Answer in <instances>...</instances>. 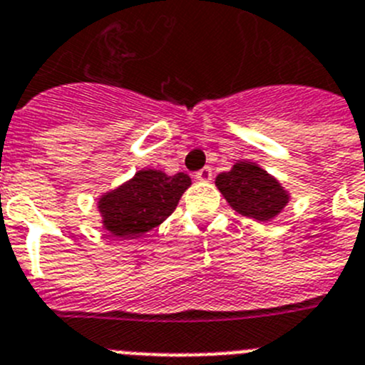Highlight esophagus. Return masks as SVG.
<instances>
[{"instance_id":"34e87169","label":"esophagus","mask_w":365,"mask_h":365,"mask_svg":"<svg viewBox=\"0 0 365 365\" xmlns=\"http://www.w3.org/2000/svg\"><path fill=\"white\" fill-rule=\"evenodd\" d=\"M195 176L196 180H200V182H209V180L212 178L211 167H203V169H200Z\"/></svg>"}]
</instances>
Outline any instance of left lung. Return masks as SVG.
Segmentation results:
<instances>
[{"instance_id": "left-lung-1", "label": "left lung", "mask_w": 365, "mask_h": 365, "mask_svg": "<svg viewBox=\"0 0 365 365\" xmlns=\"http://www.w3.org/2000/svg\"><path fill=\"white\" fill-rule=\"evenodd\" d=\"M216 185L235 211L260 222L271 220L287 203L280 183L255 163H236L229 173L218 175Z\"/></svg>"}]
</instances>
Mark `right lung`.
Segmentation results:
<instances>
[{
	"label": "right lung",
	"instance_id": "right-lung-1",
	"mask_svg": "<svg viewBox=\"0 0 365 365\" xmlns=\"http://www.w3.org/2000/svg\"><path fill=\"white\" fill-rule=\"evenodd\" d=\"M189 185L190 178L183 173L167 176L162 170H140L100 200L103 225L114 236H142L175 211Z\"/></svg>",
	"mask_w": 365,
	"mask_h": 365
}]
</instances>
